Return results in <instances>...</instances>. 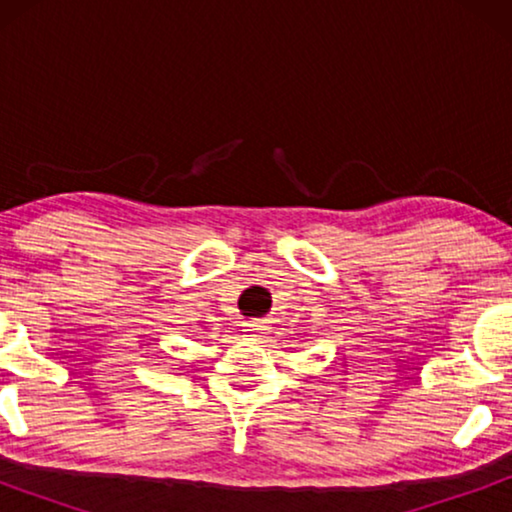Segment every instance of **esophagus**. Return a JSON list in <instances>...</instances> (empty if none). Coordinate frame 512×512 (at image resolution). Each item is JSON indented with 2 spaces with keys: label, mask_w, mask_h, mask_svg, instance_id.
Instances as JSON below:
<instances>
[{
  "label": "esophagus",
  "mask_w": 512,
  "mask_h": 512,
  "mask_svg": "<svg viewBox=\"0 0 512 512\" xmlns=\"http://www.w3.org/2000/svg\"><path fill=\"white\" fill-rule=\"evenodd\" d=\"M247 331L251 333V335H265L270 331L268 328V321H249L247 324Z\"/></svg>",
  "instance_id": "esophagus-1"
}]
</instances>
